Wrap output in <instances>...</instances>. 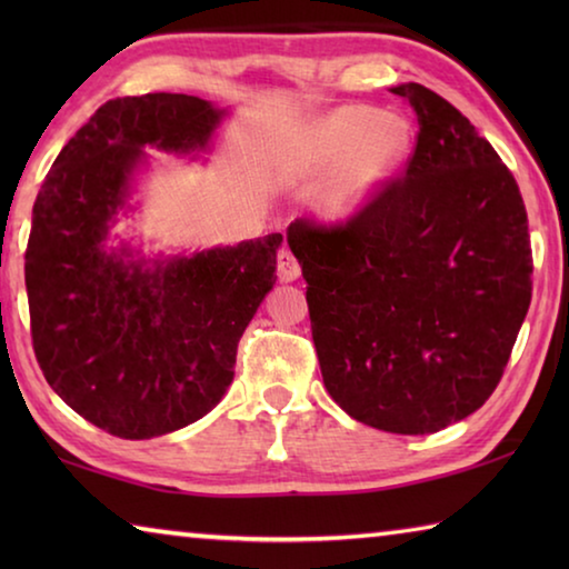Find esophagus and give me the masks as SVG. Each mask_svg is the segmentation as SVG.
<instances>
[{
    "label": "esophagus",
    "instance_id": "1",
    "mask_svg": "<svg viewBox=\"0 0 569 569\" xmlns=\"http://www.w3.org/2000/svg\"><path fill=\"white\" fill-rule=\"evenodd\" d=\"M301 276V263L296 261V256L291 253V248H281L278 250V278L286 283L296 281V278Z\"/></svg>",
    "mask_w": 569,
    "mask_h": 569
}]
</instances>
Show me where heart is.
<instances>
[{
  "label": "heart",
  "instance_id": "heart-1",
  "mask_svg": "<svg viewBox=\"0 0 569 569\" xmlns=\"http://www.w3.org/2000/svg\"><path fill=\"white\" fill-rule=\"evenodd\" d=\"M409 150V124L371 108H343L313 132L311 156L333 168L316 206L323 216L343 218L359 210Z\"/></svg>",
  "mask_w": 569,
  "mask_h": 569
}]
</instances>
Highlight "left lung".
Wrapping results in <instances>:
<instances>
[{
  "instance_id": "obj_1",
  "label": "left lung",
  "mask_w": 569,
  "mask_h": 569,
  "mask_svg": "<svg viewBox=\"0 0 569 569\" xmlns=\"http://www.w3.org/2000/svg\"><path fill=\"white\" fill-rule=\"evenodd\" d=\"M417 146L343 223L296 218L326 391L356 421L435 435L502 379L532 298V248L517 180L465 114L417 82Z\"/></svg>"
}]
</instances>
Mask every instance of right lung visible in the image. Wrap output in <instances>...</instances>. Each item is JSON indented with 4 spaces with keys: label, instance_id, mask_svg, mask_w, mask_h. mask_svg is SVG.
Segmentation results:
<instances>
[{
    "label": "right lung",
    "instance_id": "1",
    "mask_svg": "<svg viewBox=\"0 0 569 569\" xmlns=\"http://www.w3.org/2000/svg\"><path fill=\"white\" fill-rule=\"evenodd\" d=\"M223 114L172 92L104 102L37 192L24 253L37 363L67 407L112 437L152 439L206 417L276 283L281 233L152 263L104 248L142 148L206 150Z\"/></svg>",
    "mask_w": 569,
    "mask_h": 569
}]
</instances>
